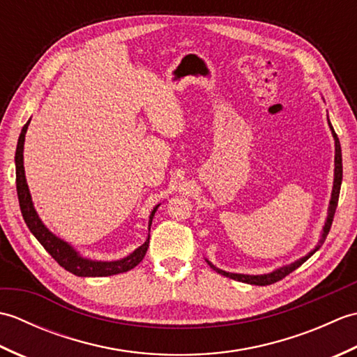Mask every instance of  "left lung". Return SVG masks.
<instances>
[{
  "instance_id": "obj_1",
  "label": "left lung",
  "mask_w": 357,
  "mask_h": 357,
  "mask_svg": "<svg viewBox=\"0 0 357 357\" xmlns=\"http://www.w3.org/2000/svg\"><path fill=\"white\" fill-rule=\"evenodd\" d=\"M328 126L331 128L333 138H335V181H333V192H331V199H330V207H328V216H327V221H325V225H324V231H322V238L319 241V244H317L313 252H310L307 256L301 257V259L294 261L293 264L284 265V267H280V268H278L275 271L267 273V275H256V276H253V275H238V273H227L224 270L216 268L213 264L207 261L210 267L213 268L216 273H219V275L227 276V278L234 279V280H239V282L252 284V285H270V284H275V282H278V280L284 279L287 275H290V273L294 271L298 267H301V265L304 264L310 256L314 255L317 250H319V247L324 244V241H325V238H327V234H328V231L331 229L333 218H335V213H336V207H337V201H339V193H340V184H342V151H340V142H339V138H337V135L335 132V128H333V126L330 124V119H328Z\"/></svg>"
}]
</instances>
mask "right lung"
Here are the masks:
<instances>
[{
  "instance_id": "obj_1",
  "label": "right lung",
  "mask_w": 357,
  "mask_h": 357,
  "mask_svg": "<svg viewBox=\"0 0 357 357\" xmlns=\"http://www.w3.org/2000/svg\"><path fill=\"white\" fill-rule=\"evenodd\" d=\"M29 124H30V119L24 124V127H22L21 135L18 138L17 153H15V167H17V193H18L21 213L29 227V230L33 233V236L40 241V244L47 250V253L53 257V259L61 265L64 270L73 273L75 276H82V278L112 276V275H118V273H124L135 268L147 253L150 234L147 236L146 242H144L141 247L136 248L135 252L128 255L127 257H123V259L119 261L104 262V261H92V259H87V257H82L72 245H69L66 241L55 236V234L49 231L47 227L43 224L40 216L36 215L32 198H30L29 187L26 183V174H24V164H22V151H24V139H26V132H27ZM158 207L159 206H156L150 213L149 231Z\"/></svg>"
}]
</instances>
